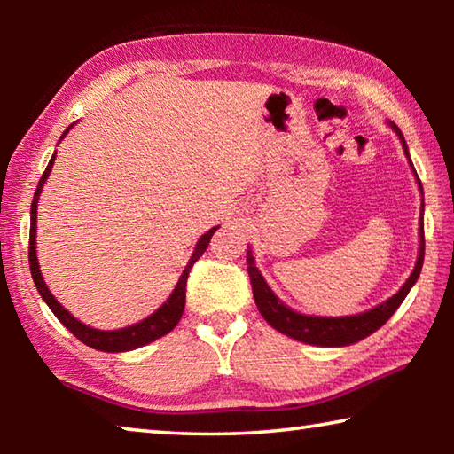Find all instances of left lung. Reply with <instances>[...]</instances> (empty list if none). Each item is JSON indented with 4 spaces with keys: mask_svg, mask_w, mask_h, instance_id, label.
I'll return each mask as SVG.
<instances>
[{
    "mask_svg": "<svg viewBox=\"0 0 454 454\" xmlns=\"http://www.w3.org/2000/svg\"><path fill=\"white\" fill-rule=\"evenodd\" d=\"M393 126L395 132L398 134L403 142V148L406 158H409V150H406L404 137L395 124ZM411 162V158H409ZM412 164V162H411ZM414 170V168H412ZM419 180V176H417ZM420 186V180H419ZM422 190V186H420ZM422 260H425V224H422L420 218V252H419V260L417 266H414L412 274L409 276V280L404 282V286L396 292L393 298H388L387 302H382L376 306V309L356 314V317H344V318H322V317H306V314H298L294 310H290L288 306H284L278 298L274 296V292L268 288V284L264 282L262 274L258 272V268L254 266V256H252V250H246V262H248V274H250V284H252V292H254V301L260 314H262L264 320L268 325L274 326L278 333L286 334L290 338H296V340L306 342V344H317V347H347V344H355L358 340H363L368 334H372L374 330H379L384 322H387L393 314L396 312L398 306L403 304V301L409 294V290L412 288V284L417 282L420 268H422Z\"/></svg>",
    "mask_w": 454,
    "mask_h": 454,
    "instance_id": "obj_1",
    "label": "left lung"
}]
</instances>
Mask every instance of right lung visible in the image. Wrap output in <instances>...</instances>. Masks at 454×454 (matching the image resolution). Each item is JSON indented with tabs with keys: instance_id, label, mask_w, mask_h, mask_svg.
Here are the masks:
<instances>
[{
	"instance_id": "right-lung-1",
	"label": "right lung",
	"mask_w": 454,
	"mask_h": 454,
	"mask_svg": "<svg viewBox=\"0 0 454 454\" xmlns=\"http://www.w3.org/2000/svg\"><path fill=\"white\" fill-rule=\"evenodd\" d=\"M67 134V129L64 132V136ZM53 160H56V153H53L48 168H45V172L42 174L40 184H37V190L34 194L32 200V224H29V270H32V278L37 286V292H40L42 298L45 301V304L50 306L51 312L56 314L58 320L64 325L70 333L82 340L83 344H88V347L96 348V350H102V352H126V350H134V348H140L144 344H148L152 340H156V338L164 336L170 333V330L178 325L180 318H182V312H184V306H186V284H188V274H190V268L194 266L196 260L204 254L206 246L210 244V238L212 234L216 232V228H212L206 232L202 238H200L198 244H196V250L194 254H192L188 266L184 268V274L180 276L178 284H176V288L172 292V296L168 298V301L160 306V309L148 317L142 322H137L134 326H128V328H121V330H96V328H90L86 325H82L80 320H75L70 312H67L64 306H61L56 298L51 296V292L45 286V282L42 278V272H40V266H37V256H35V222H37V200H40V192L45 178H48L50 172H51V166H53Z\"/></svg>"
}]
</instances>
